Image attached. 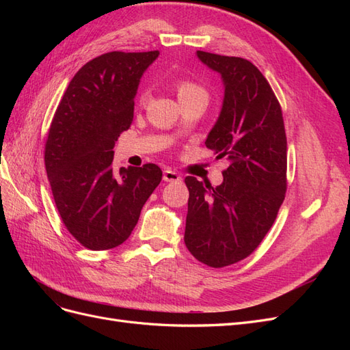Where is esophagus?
Segmentation results:
<instances>
[{"instance_id": "obj_1", "label": "esophagus", "mask_w": 350, "mask_h": 350, "mask_svg": "<svg viewBox=\"0 0 350 350\" xmlns=\"http://www.w3.org/2000/svg\"><path fill=\"white\" fill-rule=\"evenodd\" d=\"M181 175L178 172L172 171V169H165L163 171V181L166 183H175V181H181Z\"/></svg>"}]
</instances>
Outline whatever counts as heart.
<instances>
[{
  "label": "heart",
  "mask_w": 350,
  "mask_h": 350,
  "mask_svg": "<svg viewBox=\"0 0 350 350\" xmlns=\"http://www.w3.org/2000/svg\"><path fill=\"white\" fill-rule=\"evenodd\" d=\"M175 89H176V94L179 100L183 102H189V100H196V99H203L207 100L208 99V93L207 90L201 86L200 83L194 81L193 79L189 77H179L175 80ZM150 98V92L147 89H142L139 93V102L140 105L147 103Z\"/></svg>",
  "instance_id": "b5f03b06"
}]
</instances>
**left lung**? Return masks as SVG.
<instances>
[{
	"label": "left lung",
	"mask_w": 350,
	"mask_h": 350,
	"mask_svg": "<svg viewBox=\"0 0 350 350\" xmlns=\"http://www.w3.org/2000/svg\"><path fill=\"white\" fill-rule=\"evenodd\" d=\"M197 57L224 79V107L206 146L229 166L217 187L185 178L184 241L198 261L221 269L251 256L276 220L288 188V143L280 103L252 62L204 51Z\"/></svg>",
	"instance_id": "obj_1"
}]
</instances>
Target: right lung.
Returning a JSON list of instances; mask_svg holds the SVG:
<instances>
[{"label": "right lung", "mask_w": 350, "mask_h": 350, "mask_svg": "<svg viewBox=\"0 0 350 350\" xmlns=\"http://www.w3.org/2000/svg\"><path fill=\"white\" fill-rule=\"evenodd\" d=\"M159 51H112L72 77L52 118L45 167L55 206L70 234L93 251L129 239L161 184L154 163L112 171L113 146L134 116V96Z\"/></svg>", "instance_id": "obj_1"}]
</instances>
